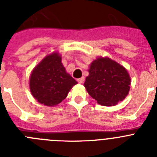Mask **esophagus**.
<instances>
[{
  "label": "esophagus",
  "instance_id": "1",
  "mask_svg": "<svg viewBox=\"0 0 157 157\" xmlns=\"http://www.w3.org/2000/svg\"><path fill=\"white\" fill-rule=\"evenodd\" d=\"M77 81H78V82L80 83V84H81V83H83V82L85 81V78H84V77L80 78H78V79H77Z\"/></svg>",
  "mask_w": 157,
  "mask_h": 157
}]
</instances>
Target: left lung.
I'll use <instances>...</instances> for the list:
<instances>
[{"label":"left lung","mask_w":157,"mask_h":157,"mask_svg":"<svg viewBox=\"0 0 157 157\" xmlns=\"http://www.w3.org/2000/svg\"><path fill=\"white\" fill-rule=\"evenodd\" d=\"M84 83L88 94L98 104L114 106L125 99L130 88L127 69L109 57H98L90 65Z\"/></svg>","instance_id":"left-lung-1"}]
</instances>
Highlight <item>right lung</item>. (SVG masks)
<instances>
[{"mask_svg":"<svg viewBox=\"0 0 157 157\" xmlns=\"http://www.w3.org/2000/svg\"><path fill=\"white\" fill-rule=\"evenodd\" d=\"M61 59L59 52L48 54L31 71L29 82L30 93L41 105L56 106L78 83L66 71Z\"/></svg>","mask_w":157,"mask_h":157,"instance_id":"obj_1","label":"right lung"}]
</instances>
